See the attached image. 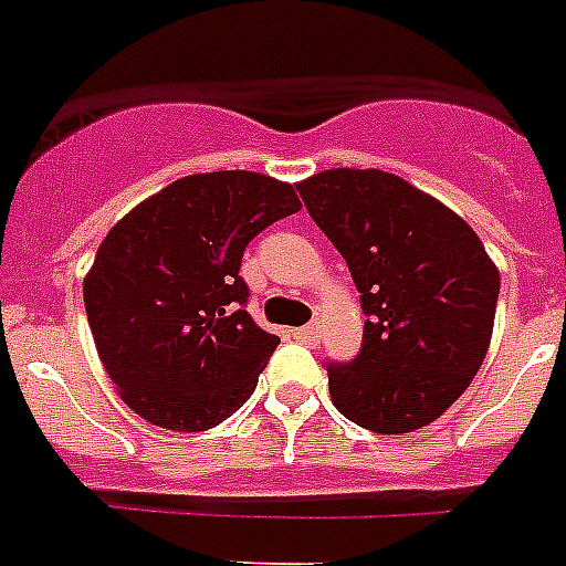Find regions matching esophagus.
Returning a JSON list of instances; mask_svg holds the SVG:
<instances>
[{"label": "esophagus", "instance_id": "esophagus-1", "mask_svg": "<svg viewBox=\"0 0 566 566\" xmlns=\"http://www.w3.org/2000/svg\"><path fill=\"white\" fill-rule=\"evenodd\" d=\"M292 337L303 345H314L317 343V326H303V328H294Z\"/></svg>", "mask_w": 566, "mask_h": 566}]
</instances>
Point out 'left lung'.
<instances>
[{"instance_id": "obj_1", "label": "left lung", "mask_w": 566, "mask_h": 566, "mask_svg": "<svg viewBox=\"0 0 566 566\" xmlns=\"http://www.w3.org/2000/svg\"><path fill=\"white\" fill-rule=\"evenodd\" d=\"M297 192L348 263L365 314L357 357L326 363L332 402L374 433L424 428L488 354L496 266L457 212L391 172L328 169Z\"/></svg>"}]
</instances>
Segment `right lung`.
Segmentation results:
<instances>
[{
	"instance_id": "add662e5",
	"label": "right lung",
	"mask_w": 566,
	"mask_h": 566,
	"mask_svg": "<svg viewBox=\"0 0 566 566\" xmlns=\"http://www.w3.org/2000/svg\"><path fill=\"white\" fill-rule=\"evenodd\" d=\"M300 209L292 184L187 175L124 214L84 277L98 357L124 402L167 431H207L254 394L280 337L247 312L249 240Z\"/></svg>"
}]
</instances>
